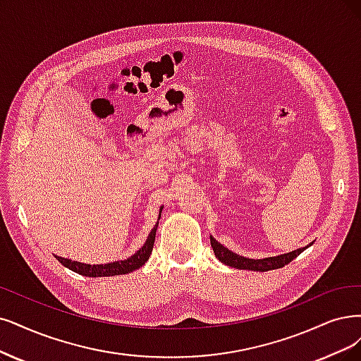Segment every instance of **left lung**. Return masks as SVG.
I'll use <instances>...</instances> for the list:
<instances>
[{"label": "left lung", "instance_id": "obj_1", "mask_svg": "<svg viewBox=\"0 0 361 361\" xmlns=\"http://www.w3.org/2000/svg\"><path fill=\"white\" fill-rule=\"evenodd\" d=\"M209 241H211L212 250H214L216 257L221 263L232 266V268H236V269H248V271H257V272H266V271L283 268V266L288 264L293 259H296L302 251H305L306 248L311 247V244H310V245L302 247L299 250L290 251V252H287V255L255 260V259H248V257H243V256L236 255V252L228 250L224 245H221L219 241H216V239L212 236H209Z\"/></svg>", "mask_w": 361, "mask_h": 361}]
</instances>
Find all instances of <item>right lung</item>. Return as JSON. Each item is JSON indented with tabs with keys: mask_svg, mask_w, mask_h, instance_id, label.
Here are the masks:
<instances>
[{
	"mask_svg": "<svg viewBox=\"0 0 361 361\" xmlns=\"http://www.w3.org/2000/svg\"><path fill=\"white\" fill-rule=\"evenodd\" d=\"M160 214H162V208L159 211V219L157 223L154 224V228L152 229V232L149 233V238H147L145 244L130 257H128L126 260H120V262H111V263H105V264H86V263H80L75 260H70L65 257H58L55 256L65 268H68L80 275L83 276H114V275H125V274H130L133 271L140 269L142 264H145V262L149 260L152 251H153V244H154V238H156V229L157 224L160 220Z\"/></svg>",
	"mask_w": 361,
	"mask_h": 361,
	"instance_id": "right-lung-1",
	"label": "right lung"
}]
</instances>
